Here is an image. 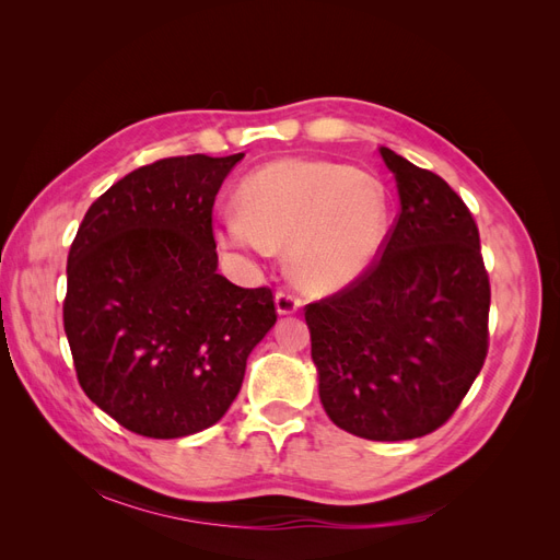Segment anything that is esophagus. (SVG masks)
<instances>
[{"instance_id": "obj_1", "label": "esophagus", "mask_w": 560, "mask_h": 560, "mask_svg": "<svg viewBox=\"0 0 560 560\" xmlns=\"http://www.w3.org/2000/svg\"><path fill=\"white\" fill-rule=\"evenodd\" d=\"M301 296L294 294L292 290H287V287H282V290L276 294V308L280 315H292L301 308Z\"/></svg>"}]
</instances>
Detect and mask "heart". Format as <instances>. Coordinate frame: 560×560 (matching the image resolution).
<instances>
[{"label":"heart","instance_id":"obj_1","mask_svg":"<svg viewBox=\"0 0 560 560\" xmlns=\"http://www.w3.org/2000/svg\"><path fill=\"white\" fill-rule=\"evenodd\" d=\"M240 210L219 219L231 249L270 254L287 245V266L311 292H338L374 266L387 235L385 186L329 161L282 159L249 173Z\"/></svg>","mask_w":560,"mask_h":560}]
</instances>
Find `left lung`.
<instances>
[{
	"mask_svg": "<svg viewBox=\"0 0 560 560\" xmlns=\"http://www.w3.org/2000/svg\"><path fill=\"white\" fill-rule=\"evenodd\" d=\"M399 212L362 278L308 303L319 399L334 425L404 442L439 430L488 354L490 282L465 200L381 147Z\"/></svg>",
	"mask_w": 560,
	"mask_h": 560,
	"instance_id": "obj_1",
	"label": "left lung"
}]
</instances>
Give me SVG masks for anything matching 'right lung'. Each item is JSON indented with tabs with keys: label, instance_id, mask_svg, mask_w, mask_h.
<instances>
[{
	"label": "right lung",
	"instance_id": "obj_1",
	"mask_svg": "<svg viewBox=\"0 0 560 560\" xmlns=\"http://www.w3.org/2000/svg\"><path fill=\"white\" fill-rule=\"evenodd\" d=\"M243 156L138 167L93 202L67 254L62 325L79 385L135 434L214 425L278 319L270 287L217 273L212 206Z\"/></svg>",
	"mask_w": 560,
	"mask_h": 560
}]
</instances>
